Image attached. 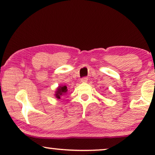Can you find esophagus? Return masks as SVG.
<instances>
[{"label":"esophagus","instance_id":"esophagus-1","mask_svg":"<svg viewBox=\"0 0 155 155\" xmlns=\"http://www.w3.org/2000/svg\"><path fill=\"white\" fill-rule=\"evenodd\" d=\"M88 81V78H83L81 79V82H83V83H86Z\"/></svg>","mask_w":155,"mask_h":155}]
</instances>
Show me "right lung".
Listing matches in <instances>:
<instances>
[{
	"instance_id": "right-lung-1",
	"label": "right lung",
	"mask_w": 155,
	"mask_h": 155,
	"mask_svg": "<svg viewBox=\"0 0 155 155\" xmlns=\"http://www.w3.org/2000/svg\"><path fill=\"white\" fill-rule=\"evenodd\" d=\"M68 93V88L65 85H59L58 87L56 88V92H55L54 96L56 98L60 99L61 97L63 95L66 94Z\"/></svg>"
}]
</instances>
